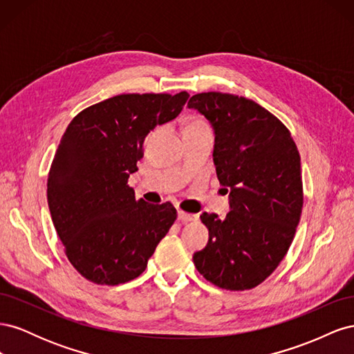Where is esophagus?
<instances>
[{
	"label": "esophagus",
	"instance_id": "1",
	"mask_svg": "<svg viewBox=\"0 0 354 354\" xmlns=\"http://www.w3.org/2000/svg\"><path fill=\"white\" fill-rule=\"evenodd\" d=\"M177 217L181 223H187V221H192V220H196V216H194V214H189V212H185L178 209L177 211Z\"/></svg>",
	"mask_w": 354,
	"mask_h": 354
}]
</instances>
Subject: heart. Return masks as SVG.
Returning <instances> with one entry per match:
<instances>
[{"label":"heart","mask_w":354,"mask_h":354,"mask_svg":"<svg viewBox=\"0 0 354 354\" xmlns=\"http://www.w3.org/2000/svg\"><path fill=\"white\" fill-rule=\"evenodd\" d=\"M190 125H203V122H201V121H194Z\"/></svg>","instance_id":"1"}]
</instances>
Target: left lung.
I'll return each instance as SVG.
<instances>
[{"label":"left lung","mask_w":354,"mask_h":354,"mask_svg":"<svg viewBox=\"0 0 354 354\" xmlns=\"http://www.w3.org/2000/svg\"><path fill=\"white\" fill-rule=\"evenodd\" d=\"M187 106L214 128V164L220 185L230 189L232 208L226 218L202 214L209 239L194 263L218 288L252 289L283 260L301 217L297 145L273 113L242 95L199 93Z\"/></svg>","instance_id":"obj_1"}]
</instances>
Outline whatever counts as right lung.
<instances>
[{
	"label": "right lung",
	"mask_w": 354,
	"mask_h": 354,
	"mask_svg": "<svg viewBox=\"0 0 354 354\" xmlns=\"http://www.w3.org/2000/svg\"><path fill=\"white\" fill-rule=\"evenodd\" d=\"M177 94H120L73 118L53 158L47 201L53 224L71 264L97 285L140 276L177 218L171 202L136 201L128 186L156 125L181 112Z\"/></svg>",
	"instance_id": "right-lung-1"
}]
</instances>
